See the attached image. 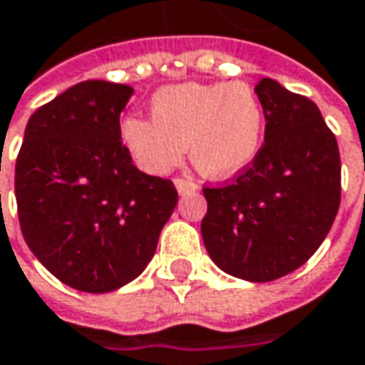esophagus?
Returning <instances> with one entry per match:
<instances>
[{"label": "esophagus", "instance_id": "34e87169", "mask_svg": "<svg viewBox=\"0 0 365 365\" xmlns=\"http://www.w3.org/2000/svg\"><path fill=\"white\" fill-rule=\"evenodd\" d=\"M176 189H178V193L180 195H185V193H195L197 191V185L193 182V180H187V178H176Z\"/></svg>", "mask_w": 365, "mask_h": 365}]
</instances>
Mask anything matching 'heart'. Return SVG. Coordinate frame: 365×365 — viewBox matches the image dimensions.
<instances>
[{
	"label": "heart",
	"instance_id": "obj_1",
	"mask_svg": "<svg viewBox=\"0 0 365 365\" xmlns=\"http://www.w3.org/2000/svg\"><path fill=\"white\" fill-rule=\"evenodd\" d=\"M151 117H128L123 140L151 174L174 170L189 147L197 172L231 178L256 160L264 136V109L246 81L180 83L158 92Z\"/></svg>",
	"mask_w": 365,
	"mask_h": 365
}]
</instances>
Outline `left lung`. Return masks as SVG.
<instances>
[{
    "label": "left lung",
    "instance_id": "1",
    "mask_svg": "<svg viewBox=\"0 0 365 365\" xmlns=\"http://www.w3.org/2000/svg\"><path fill=\"white\" fill-rule=\"evenodd\" d=\"M254 90L267 119L264 143L237 178L204 189L202 237L225 273L273 282L326 240L341 205V153L313 101L269 77Z\"/></svg>",
    "mask_w": 365,
    "mask_h": 365
}]
</instances>
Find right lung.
Here are the masks:
<instances>
[{"mask_svg": "<svg viewBox=\"0 0 365 365\" xmlns=\"http://www.w3.org/2000/svg\"><path fill=\"white\" fill-rule=\"evenodd\" d=\"M125 83L81 81L31 115L14 174L19 222L37 260L81 292H111L153 258L178 191L121 143Z\"/></svg>", "mask_w": 365, "mask_h": 365, "instance_id": "1", "label": "right lung"}]
</instances>
